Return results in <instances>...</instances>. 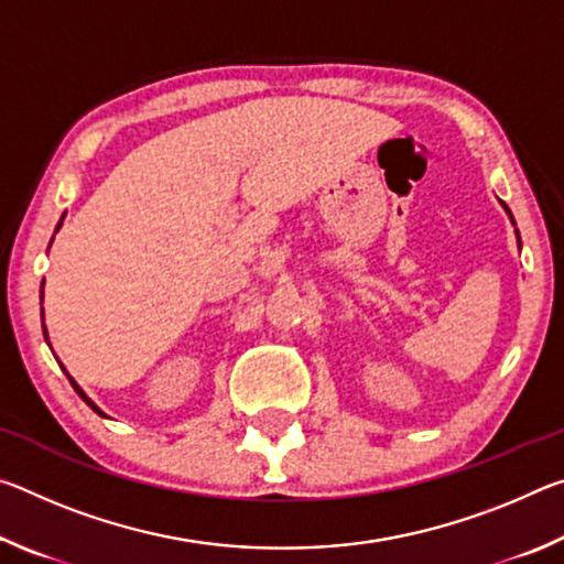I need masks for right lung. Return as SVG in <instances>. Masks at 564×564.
I'll list each match as a JSON object with an SVG mask.
<instances>
[{"instance_id":"1","label":"right lung","mask_w":564,"mask_h":564,"mask_svg":"<svg viewBox=\"0 0 564 564\" xmlns=\"http://www.w3.org/2000/svg\"><path fill=\"white\" fill-rule=\"evenodd\" d=\"M59 226H62V221H59ZM59 226H56V231H59ZM44 336H46V330H44ZM69 380H72V378H69ZM72 386H74V390H76V393H79V398L84 400V403H87V405H89V408L94 410V413H99V415H104V413H101V410H99L97 405H94V403H91V400H89L87 395H84V390H82L79 386H76V383H74V380H72Z\"/></svg>"}]
</instances>
